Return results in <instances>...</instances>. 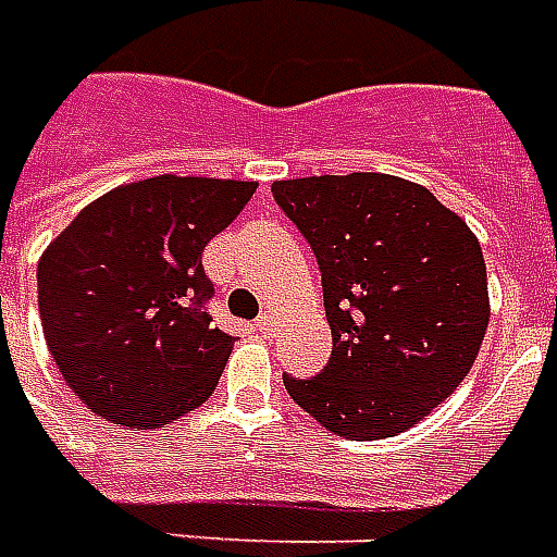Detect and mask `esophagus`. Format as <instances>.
<instances>
[{
    "label": "esophagus",
    "mask_w": 557,
    "mask_h": 557,
    "mask_svg": "<svg viewBox=\"0 0 557 557\" xmlns=\"http://www.w3.org/2000/svg\"><path fill=\"white\" fill-rule=\"evenodd\" d=\"M256 331H259V334H271V331H274V315L271 313L259 315V319H256Z\"/></svg>",
    "instance_id": "1"
}]
</instances>
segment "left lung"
Returning <instances> with one entry per match:
<instances>
[{"mask_svg":"<svg viewBox=\"0 0 557 557\" xmlns=\"http://www.w3.org/2000/svg\"><path fill=\"white\" fill-rule=\"evenodd\" d=\"M319 271L334 349L313 379L283 375L325 430L375 442L454 394L490 325L478 238L435 196L397 175L274 182Z\"/></svg>","mask_w":557,"mask_h":557,"instance_id":"1","label":"left lung"}]
</instances>
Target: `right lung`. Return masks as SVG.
Here are the masks:
<instances>
[{"label":"right lung","instance_id":"obj_1","mask_svg":"<svg viewBox=\"0 0 557 557\" xmlns=\"http://www.w3.org/2000/svg\"><path fill=\"white\" fill-rule=\"evenodd\" d=\"M253 194V182L158 175L95 199L47 247L44 339L98 418L158 430L211 397L235 337L208 315L202 250Z\"/></svg>","mask_w":557,"mask_h":557}]
</instances>
